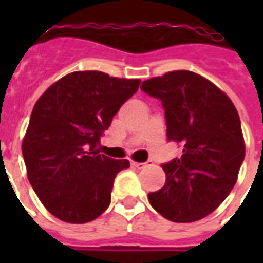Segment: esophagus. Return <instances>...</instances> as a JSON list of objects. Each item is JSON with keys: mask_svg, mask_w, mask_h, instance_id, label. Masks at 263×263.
I'll return each mask as SVG.
<instances>
[{"mask_svg": "<svg viewBox=\"0 0 263 263\" xmlns=\"http://www.w3.org/2000/svg\"><path fill=\"white\" fill-rule=\"evenodd\" d=\"M131 164H132V166H134V168H138V169H143L144 166H147V165H148V162H135V161H132Z\"/></svg>", "mask_w": 263, "mask_h": 263, "instance_id": "1", "label": "esophagus"}]
</instances>
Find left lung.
I'll return each mask as SVG.
<instances>
[{
    "mask_svg": "<svg viewBox=\"0 0 263 263\" xmlns=\"http://www.w3.org/2000/svg\"><path fill=\"white\" fill-rule=\"evenodd\" d=\"M140 88L160 99L168 140L183 146L180 158L161 165L166 181L148 194L150 204L173 222L200 220L232 191L245 160L236 107L210 80L190 71L144 80Z\"/></svg>",
    "mask_w": 263,
    "mask_h": 263,
    "instance_id": "obj_1",
    "label": "left lung"
}]
</instances>
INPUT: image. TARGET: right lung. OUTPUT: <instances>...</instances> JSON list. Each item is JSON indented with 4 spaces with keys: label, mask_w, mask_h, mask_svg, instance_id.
Masks as SVG:
<instances>
[{
    "label": "right lung",
    "mask_w": 263,
    "mask_h": 263,
    "mask_svg": "<svg viewBox=\"0 0 263 263\" xmlns=\"http://www.w3.org/2000/svg\"><path fill=\"white\" fill-rule=\"evenodd\" d=\"M139 84L99 71L72 72L36 101L23 157L31 185L54 217L84 224L109 208L116 175L129 161L99 154L97 146Z\"/></svg>",
    "instance_id": "add662e5"
}]
</instances>
